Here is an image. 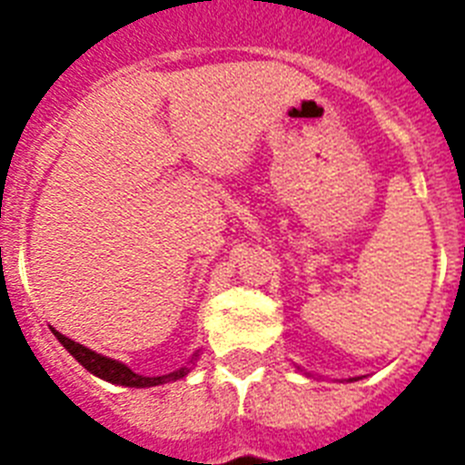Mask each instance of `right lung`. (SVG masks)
Returning a JSON list of instances; mask_svg holds the SVG:
<instances>
[{"mask_svg":"<svg viewBox=\"0 0 465 465\" xmlns=\"http://www.w3.org/2000/svg\"><path fill=\"white\" fill-rule=\"evenodd\" d=\"M54 338L60 340L62 347L67 350L72 357H74L79 364H82L84 369H89L91 374L101 376V379H105V381L111 383H120V386H134V389H147V386H159V383H168V381H175V379H183V376L188 374L190 369L183 367L178 369V371H173V374H163V376H140L134 374L133 369H127L125 364H120V361L115 360H108V357H104V354H96L91 352L89 347L79 345V342H74V340L64 338L62 332L53 331Z\"/></svg>","mask_w":465,"mask_h":465,"instance_id":"right-lung-1","label":"right lung"}]
</instances>
